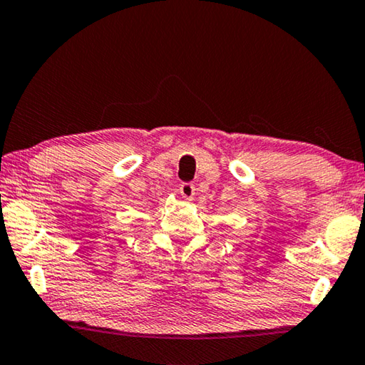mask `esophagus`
I'll return each instance as SVG.
<instances>
[{"label":"esophagus","instance_id":"obj_1","mask_svg":"<svg viewBox=\"0 0 365 365\" xmlns=\"http://www.w3.org/2000/svg\"><path fill=\"white\" fill-rule=\"evenodd\" d=\"M180 195L187 201H191L195 196V185L193 183H182L180 185Z\"/></svg>","mask_w":365,"mask_h":365}]
</instances>
